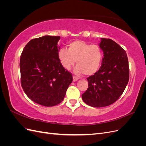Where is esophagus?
Masks as SVG:
<instances>
[{"mask_svg": "<svg viewBox=\"0 0 146 146\" xmlns=\"http://www.w3.org/2000/svg\"><path fill=\"white\" fill-rule=\"evenodd\" d=\"M78 77H76V76H73V81L74 82H76V81H77L78 80Z\"/></svg>", "mask_w": 146, "mask_h": 146, "instance_id": "34e87169", "label": "esophagus"}]
</instances>
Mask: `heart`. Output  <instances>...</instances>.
Instances as JSON below:
<instances>
[{"label":"heart","instance_id":"obj_1","mask_svg":"<svg viewBox=\"0 0 146 146\" xmlns=\"http://www.w3.org/2000/svg\"><path fill=\"white\" fill-rule=\"evenodd\" d=\"M68 48H60L57 54L64 68L69 70L76 61L77 65L74 69L76 74L84 73L86 76H92L98 71L104 58L102 50L98 45L76 40L69 43Z\"/></svg>","mask_w":146,"mask_h":146}]
</instances>
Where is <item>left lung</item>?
Segmentation results:
<instances>
[{
	"label": "left lung",
	"instance_id": "8db88e82",
	"mask_svg": "<svg viewBox=\"0 0 146 146\" xmlns=\"http://www.w3.org/2000/svg\"><path fill=\"white\" fill-rule=\"evenodd\" d=\"M104 52L99 70L87 78L88 88L82 99L92 107L111 105L119 98L129 80V66L125 51L111 39L101 38Z\"/></svg>",
	"mask_w": 146,
	"mask_h": 146
}]
</instances>
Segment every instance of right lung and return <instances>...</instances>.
I'll return each mask as SVG.
<instances>
[{"label":"right lung","instance_id":"obj_1","mask_svg":"<svg viewBox=\"0 0 146 146\" xmlns=\"http://www.w3.org/2000/svg\"><path fill=\"white\" fill-rule=\"evenodd\" d=\"M60 36H44L30 40L20 58L21 86L34 102L46 107L59 104L64 98L72 75L60 63Z\"/></svg>","mask_w":146,"mask_h":146}]
</instances>
